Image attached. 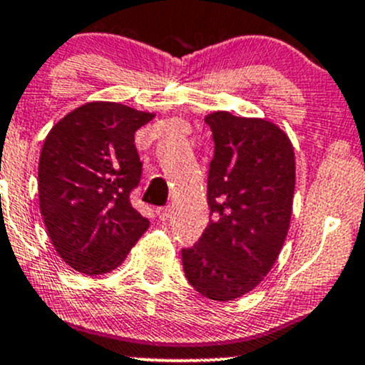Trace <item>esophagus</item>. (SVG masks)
I'll use <instances>...</instances> for the list:
<instances>
[{
	"label": "esophagus",
	"mask_w": 365,
	"mask_h": 365,
	"mask_svg": "<svg viewBox=\"0 0 365 365\" xmlns=\"http://www.w3.org/2000/svg\"><path fill=\"white\" fill-rule=\"evenodd\" d=\"M155 215L159 216V220H168L171 216V206H161V207H158V210H155Z\"/></svg>",
	"instance_id": "34e87169"
}]
</instances>
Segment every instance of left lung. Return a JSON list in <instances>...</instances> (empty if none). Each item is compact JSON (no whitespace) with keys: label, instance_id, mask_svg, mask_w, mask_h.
Segmentation results:
<instances>
[{"label":"left lung","instance_id":"1","mask_svg":"<svg viewBox=\"0 0 365 365\" xmlns=\"http://www.w3.org/2000/svg\"><path fill=\"white\" fill-rule=\"evenodd\" d=\"M215 154L207 171L210 223L183 247L185 277L195 291L228 302L255 289L286 241L294 194V150L265 119L213 112Z\"/></svg>","mask_w":365,"mask_h":365}]
</instances>
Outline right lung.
<instances>
[{"instance_id":"obj_1","label":"right lung","mask_w":365,"mask_h":365,"mask_svg":"<svg viewBox=\"0 0 365 365\" xmlns=\"http://www.w3.org/2000/svg\"><path fill=\"white\" fill-rule=\"evenodd\" d=\"M154 114L90 102L51 128L38 168L39 207L55 251L76 272L100 275L124 262L149 220L131 206L142 178L135 131Z\"/></svg>"}]
</instances>
